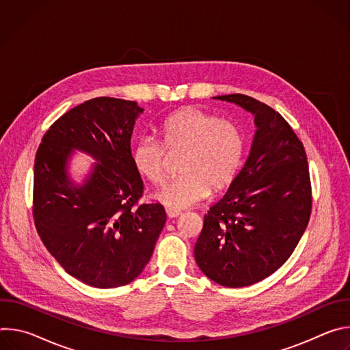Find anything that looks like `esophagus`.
I'll return each instance as SVG.
<instances>
[{"mask_svg":"<svg viewBox=\"0 0 350 350\" xmlns=\"http://www.w3.org/2000/svg\"><path fill=\"white\" fill-rule=\"evenodd\" d=\"M166 213L170 219H174V217H178L181 215L180 211H174V209H170V208H166Z\"/></svg>","mask_w":350,"mask_h":350,"instance_id":"1","label":"esophagus"}]
</instances>
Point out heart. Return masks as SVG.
Listing matches in <instances>:
<instances>
[{
  "mask_svg": "<svg viewBox=\"0 0 350 350\" xmlns=\"http://www.w3.org/2000/svg\"><path fill=\"white\" fill-rule=\"evenodd\" d=\"M162 141L152 135H141L131 148V163L135 172L159 184L166 177L169 152H181L183 174L167 181L157 199L165 206L180 211L201 202L212 187H226L241 165L243 155V135L231 120L199 108L184 107L170 113L159 126Z\"/></svg>",
  "mask_w": 350,
  "mask_h": 350,
  "instance_id": "1",
  "label": "heart"
}]
</instances>
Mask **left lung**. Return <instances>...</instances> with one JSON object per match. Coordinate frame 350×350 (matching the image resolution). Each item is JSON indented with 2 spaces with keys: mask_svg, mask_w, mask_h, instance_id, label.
<instances>
[{
  "mask_svg": "<svg viewBox=\"0 0 350 350\" xmlns=\"http://www.w3.org/2000/svg\"><path fill=\"white\" fill-rule=\"evenodd\" d=\"M255 116L249 157L204 217L193 255L212 281L241 288L277 271L301 241L312 213L304 144L273 108L243 94L213 96Z\"/></svg>",
  "mask_w": 350,
  "mask_h": 350,
  "instance_id": "left-lung-1",
  "label": "left lung"
}]
</instances>
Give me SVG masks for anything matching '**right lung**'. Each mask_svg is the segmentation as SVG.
<instances>
[{
  "label": "right lung",
  "mask_w": 350,
  "mask_h": 350,
  "mask_svg": "<svg viewBox=\"0 0 350 350\" xmlns=\"http://www.w3.org/2000/svg\"><path fill=\"white\" fill-rule=\"evenodd\" d=\"M142 112L134 101L92 98L62 115L37 149V232L65 271L90 286L116 288L135 280L166 223L161 204L135 206L144 184L131 163L130 141ZM75 148L97 161L81 186L67 173Z\"/></svg>",
  "instance_id": "right-lung-1"
}]
</instances>
